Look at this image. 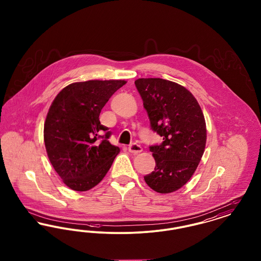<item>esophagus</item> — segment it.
I'll use <instances>...</instances> for the list:
<instances>
[{
	"instance_id": "34e87169",
	"label": "esophagus",
	"mask_w": 261,
	"mask_h": 261,
	"mask_svg": "<svg viewBox=\"0 0 261 261\" xmlns=\"http://www.w3.org/2000/svg\"><path fill=\"white\" fill-rule=\"evenodd\" d=\"M128 150H129V152H131L133 154H138V153H140L143 150V149H142V147L140 145H138L136 143H133V144H131L129 146Z\"/></svg>"
}]
</instances>
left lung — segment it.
Masks as SVG:
<instances>
[{
	"instance_id": "left-lung-1",
	"label": "left lung",
	"mask_w": 261,
	"mask_h": 261,
	"mask_svg": "<svg viewBox=\"0 0 261 261\" xmlns=\"http://www.w3.org/2000/svg\"><path fill=\"white\" fill-rule=\"evenodd\" d=\"M135 86L149 115L151 129L163 138L149 150L154 170L144 177L149 188L169 194L184 186L195 173L206 143V125L193 94L162 78H139Z\"/></svg>"
}]
</instances>
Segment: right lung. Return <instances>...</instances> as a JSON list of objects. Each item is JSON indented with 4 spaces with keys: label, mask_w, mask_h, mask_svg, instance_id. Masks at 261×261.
I'll list each match as a JSON object with an SVG mask.
<instances>
[{
    "label": "right lung",
    "mask_w": 261,
    "mask_h": 261,
    "mask_svg": "<svg viewBox=\"0 0 261 261\" xmlns=\"http://www.w3.org/2000/svg\"><path fill=\"white\" fill-rule=\"evenodd\" d=\"M125 84V80L75 82L53 100L44 124L45 147L54 169L71 190L85 192L97 186L119 153L120 149L109 142L111 132L99 116Z\"/></svg>",
    "instance_id": "add662e5"
}]
</instances>
